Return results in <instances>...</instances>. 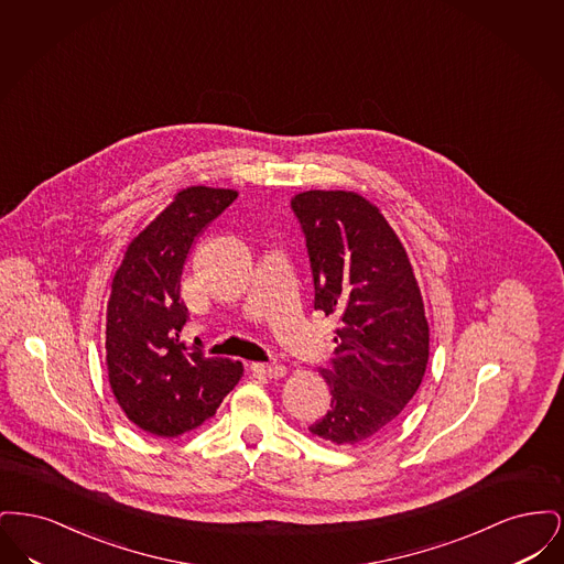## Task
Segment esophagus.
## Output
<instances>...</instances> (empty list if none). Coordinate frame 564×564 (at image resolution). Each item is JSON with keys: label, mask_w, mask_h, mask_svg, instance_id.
<instances>
[{"label": "esophagus", "mask_w": 564, "mask_h": 564, "mask_svg": "<svg viewBox=\"0 0 564 564\" xmlns=\"http://www.w3.org/2000/svg\"><path fill=\"white\" fill-rule=\"evenodd\" d=\"M253 375L264 376V378H283L285 376V366L281 364H251Z\"/></svg>", "instance_id": "obj_1"}]
</instances>
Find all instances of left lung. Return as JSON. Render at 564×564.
<instances>
[{"label": "left lung", "instance_id": "obj_1", "mask_svg": "<svg viewBox=\"0 0 564 564\" xmlns=\"http://www.w3.org/2000/svg\"><path fill=\"white\" fill-rule=\"evenodd\" d=\"M292 209L306 239L315 311L338 317L336 357L322 370L332 403L308 430L338 446H361L395 423L423 382V295L402 241L357 192H300Z\"/></svg>", "mask_w": 564, "mask_h": 564}]
</instances>
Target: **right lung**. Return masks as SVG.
I'll return each mask as SVG.
<instances>
[{
  "mask_svg": "<svg viewBox=\"0 0 564 564\" xmlns=\"http://www.w3.org/2000/svg\"><path fill=\"white\" fill-rule=\"evenodd\" d=\"M239 194L192 186L148 224L111 281L106 325L109 387L139 430L177 437L212 419L242 375L239 361L186 345L188 308L180 297L194 239Z\"/></svg>",
  "mask_w": 564,
  "mask_h": 564,
  "instance_id": "1",
  "label": "right lung"
}]
</instances>
